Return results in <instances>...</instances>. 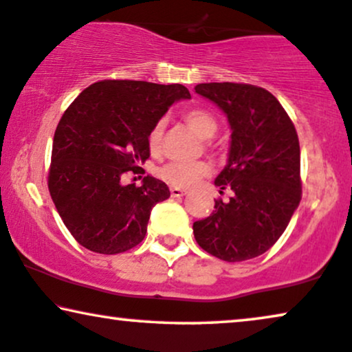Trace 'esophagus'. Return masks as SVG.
<instances>
[{
    "mask_svg": "<svg viewBox=\"0 0 352 352\" xmlns=\"http://www.w3.org/2000/svg\"><path fill=\"white\" fill-rule=\"evenodd\" d=\"M170 195L173 196V198H180V196H185L186 193H185L184 190L177 188V186H172V188H170Z\"/></svg>",
    "mask_w": 352,
    "mask_h": 352,
    "instance_id": "esophagus-1",
    "label": "esophagus"
}]
</instances>
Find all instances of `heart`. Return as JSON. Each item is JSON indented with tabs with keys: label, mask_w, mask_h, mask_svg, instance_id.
I'll return each mask as SVG.
<instances>
[{
	"label": "heart",
	"mask_w": 352,
	"mask_h": 352,
	"mask_svg": "<svg viewBox=\"0 0 352 352\" xmlns=\"http://www.w3.org/2000/svg\"><path fill=\"white\" fill-rule=\"evenodd\" d=\"M184 119L201 138H212L217 133L219 124L212 112L203 107H191L184 112ZM164 133V120H157L153 125L148 133V146L151 151H157L162 142ZM210 146V143H208ZM212 167L206 161H195V162H167L162 167H159L157 175L167 184H170L177 188H191L201 179L209 175Z\"/></svg>",
	"instance_id": "heart-1"
}]
</instances>
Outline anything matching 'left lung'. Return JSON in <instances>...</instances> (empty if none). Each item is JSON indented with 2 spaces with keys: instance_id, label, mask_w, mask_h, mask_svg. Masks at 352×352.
<instances>
[{
  "instance_id": "left-lung-1",
  "label": "left lung",
  "mask_w": 352,
  "mask_h": 352,
  "mask_svg": "<svg viewBox=\"0 0 352 352\" xmlns=\"http://www.w3.org/2000/svg\"><path fill=\"white\" fill-rule=\"evenodd\" d=\"M198 95L228 117V164L215 185L232 198L193 223L198 245L219 259L240 262L269 251L301 201V151L294 124L277 98L250 83H199ZM223 193V191H220Z\"/></svg>"
}]
</instances>
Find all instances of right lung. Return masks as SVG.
<instances>
[{
	"label": "right lung",
	"mask_w": 352,
	"mask_h": 352,
	"mask_svg": "<svg viewBox=\"0 0 352 352\" xmlns=\"http://www.w3.org/2000/svg\"><path fill=\"white\" fill-rule=\"evenodd\" d=\"M190 98L179 83L101 80L85 88L54 132L48 188L63 222L78 245L100 254L132 250L146 235L154 204L168 186L144 177L122 185L127 172L149 157L148 133L168 106Z\"/></svg>",
	"instance_id": "1"
}]
</instances>
